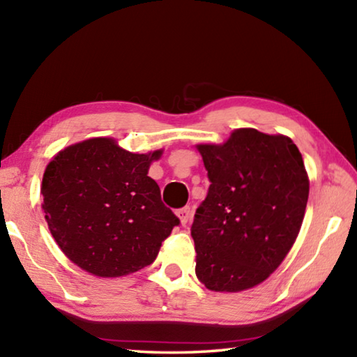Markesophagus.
<instances>
[{
  "label": "esophagus",
  "mask_w": 357,
  "mask_h": 357,
  "mask_svg": "<svg viewBox=\"0 0 357 357\" xmlns=\"http://www.w3.org/2000/svg\"><path fill=\"white\" fill-rule=\"evenodd\" d=\"M190 213H192V211H190V207H188V206H185V207H183V208H179V211L176 212V215L179 216L181 225H183V226L187 225L188 220H190Z\"/></svg>",
  "instance_id": "34e87169"
}]
</instances>
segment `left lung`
I'll return each instance as SVG.
<instances>
[{
    "label": "left lung",
    "instance_id": "left-lung-1",
    "mask_svg": "<svg viewBox=\"0 0 357 357\" xmlns=\"http://www.w3.org/2000/svg\"><path fill=\"white\" fill-rule=\"evenodd\" d=\"M211 187L195 213L198 280L216 292L254 288L280 266L302 227L310 179L283 135L235 130L197 146Z\"/></svg>",
    "mask_w": 357,
    "mask_h": 357
}]
</instances>
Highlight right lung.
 I'll return each mask as SVG.
<instances>
[{
	"mask_svg": "<svg viewBox=\"0 0 357 357\" xmlns=\"http://www.w3.org/2000/svg\"><path fill=\"white\" fill-rule=\"evenodd\" d=\"M162 150L137 155L114 139L69 145L47 164L41 195L49 230L69 260L97 277H122L156 260L179 218L149 176Z\"/></svg>",
	"mask_w": 357,
	"mask_h": 357,
	"instance_id": "add662e5",
	"label": "right lung"
}]
</instances>
